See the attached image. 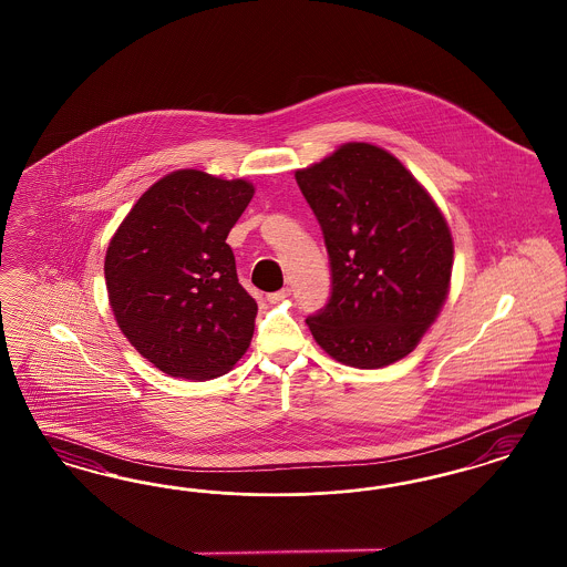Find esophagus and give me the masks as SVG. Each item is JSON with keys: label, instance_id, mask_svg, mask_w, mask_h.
I'll use <instances>...</instances> for the list:
<instances>
[{"label": "esophagus", "instance_id": "34e87169", "mask_svg": "<svg viewBox=\"0 0 567 567\" xmlns=\"http://www.w3.org/2000/svg\"><path fill=\"white\" fill-rule=\"evenodd\" d=\"M289 297H291V289L285 287V289H280V291L270 292V295H268V301H270V303H278V301H285V299H289Z\"/></svg>", "mask_w": 567, "mask_h": 567}]
</instances>
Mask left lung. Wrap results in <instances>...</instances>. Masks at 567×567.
<instances>
[{
  "label": "left lung",
  "instance_id": "1",
  "mask_svg": "<svg viewBox=\"0 0 567 567\" xmlns=\"http://www.w3.org/2000/svg\"><path fill=\"white\" fill-rule=\"evenodd\" d=\"M324 233L332 295L308 327L361 370L410 355L445 306L453 237L441 207L386 150L351 141L295 172Z\"/></svg>",
  "mask_w": 567,
  "mask_h": 567
}]
</instances>
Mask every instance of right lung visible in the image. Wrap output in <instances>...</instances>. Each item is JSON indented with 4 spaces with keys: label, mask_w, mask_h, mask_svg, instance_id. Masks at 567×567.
I'll use <instances>...</instances> for the list:
<instances>
[{
    "label": "right lung",
    "mask_w": 567,
    "mask_h": 567,
    "mask_svg": "<svg viewBox=\"0 0 567 567\" xmlns=\"http://www.w3.org/2000/svg\"><path fill=\"white\" fill-rule=\"evenodd\" d=\"M254 193L245 178L174 171L110 239V308L128 343L168 377H223L249 349L258 303L239 285L226 237Z\"/></svg>",
    "instance_id": "right-lung-1"
}]
</instances>
